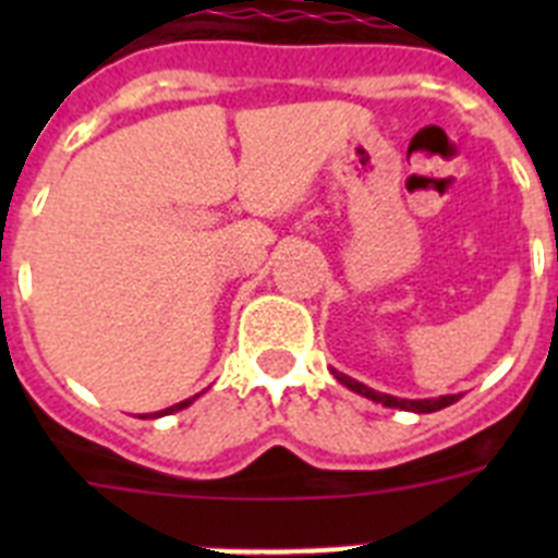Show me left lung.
I'll return each instance as SVG.
<instances>
[{"mask_svg": "<svg viewBox=\"0 0 558 558\" xmlns=\"http://www.w3.org/2000/svg\"><path fill=\"white\" fill-rule=\"evenodd\" d=\"M332 374L338 377V383H343L347 388H352L354 393H363V397L374 399V402H383L386 408H402V411L433 413V411H441V408L452 405V402H458L456 393H450V397H438V399H397V397H388V393L372 391V388L363 386V383H357V379L347 377V374H338V372H332Z\"/></svg>", "mask_w": 558, "mask_h": 558, "instance_id": "1", "label": "left lung"}]
</instances>
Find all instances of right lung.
Masks as SVG:
<instances>
[{
    "mask_svg": "<svg viewBox=\"0 0 558 558\" xmlns=\"http://www.w3.org/2000/svg\"><path fill=\"white\" fill-rule=\"evenodd\" d=\"M192 399H195V397H192ZM192 399H184V402H179V405L167 408V411H159V413H145V416H142V418H147V416H150V418H159V416H167V413H175V411H181V408L190 405Z\"/></svg>",
    "mask_w": 558,
    "mask_h": 558,
    "instance_id": "obj_1",
    "label": "right lung"
}]
</instances>
